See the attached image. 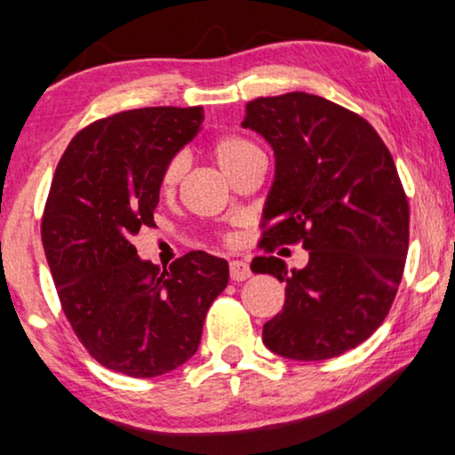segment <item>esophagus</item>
I'll list each match as a JSON object with an SVG mask.
<instances>
[{
  "instance_id": "1",
  "label": "esophagus",
  "mask_w": 455,
  "mask_h": 455,
  "mask_svg": "<svg viewBox=\"0 0 455 455\" xmlns=\"http://www.w3.org/2000/svg\"><path fill=\"white\" fill-rule=\"evenodd\" d=\"M251 275L250 267L243 260H231V280L233 282H243Z\"/></svg>"
}]
</instances>
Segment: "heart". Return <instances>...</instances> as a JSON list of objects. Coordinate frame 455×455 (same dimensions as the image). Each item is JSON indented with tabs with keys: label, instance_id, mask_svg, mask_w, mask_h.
I'll list each match as a JSON object with an SVG mask.
<instances>
[{
	"label": "heart",
	"instance_id": "1",
	"mask_svg": "<svg viewBox=\"0 0 455 455\" xmlns=\"http://www.w3.org/2000/svg\"><path fill=\"white\" fill-rule=\"evenodd\" d=\"M213 158L220 165V169L227 175H231L235 169L242 165L243 161H248L250 156L260 155V150L251 144L250 140L237 138V135H227V138L216 140V144L212 148ZM186 172V161L184 156H173L172 161L163 167L161 182H158V188H161V195H172L175 188H178L180 180Z\"/></svg>",
	"mask_w": 455,
	"mask_h": 455
}]
</instances>
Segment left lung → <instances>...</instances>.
Here are the masks:
<instances>
[{
    "label": "left lung",
    "mask_w": 455,
    "mask_h": 455,
    "mask_svg": "<svg viewBox=\"0 0 455 455\" xmlns=\"http://www.w3.org/2000/svg\"><path fill=\"white\" fill-rule=\"evenodd\" d=\"M242 124L275 155L260 245L309 251L303 269L277 256L251 260V271L286 283L262 341L290 360L335 358L373 335L401 283L409 204L396 165L363 116L309 92L250 101Z\"/></svg>",
    "instance_id": "1"
}]
</instances>
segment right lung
I'll list each match as a JSON object with an SVG mask.
<instances>
[{"label":"right lung","instance_id":"1","mask_svg":"<svg viewBox=\"0 0 455 455\" xmlns=\"http://www.w3.org/2000/svg\"><path fill=\"white\" fill-rule=\"evenodd\" d=\"M201 124V106L114 114L82 129L54 172L44 254L76 337L116 373L158 377L193 358L228 283L224 259L188 251L161 271L133 245L155 227L163 167Z\"/></svg>","mask_w":455,"mask_h":455}]
</instances>
